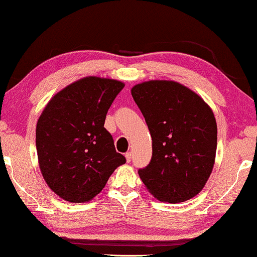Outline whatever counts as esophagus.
Wrapping results in <instances>:
<instances>
[{
    "label": "esophagus",
    "mask_w": 257,
    "mask_h": 257,
    "mask_svg": "<svg viewBox=\"0 0 257 257\" xmlns=\"http://www.w3.org/2000/svg\"><path fill=\"white\" fill-rule=\"evenodd\" d=\"M125 158H126V160H127V163H130V161L132 160V152H127L125 154Z\"/></svg>",
    "instance_id": "esophagus-1"
}]
</instances>
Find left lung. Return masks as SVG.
<instances>
[{
    "mask_svg": "<svg viewBox=\"0 0 257 257\" xmlns=\"http://www.w3.org/2000/svg\"><path fill=\"white\" fill-rule=\"evenodd\" d=\"M131 93L152 137V158L138 171L144 185L170 203L199 194L215 161L213 111L195 92L172 80L138 84Z\"/></svg>",
    "mask_w": 257,
    "mask_h": 257,
    "instance_id": "8db88e82",
    "label": "left lung"
}]
</instances>
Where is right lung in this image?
<instances>
[{
	"label": "right lung",
	"instance_id": "right-lung-1",
	"mask_svg": "<svg viewBox=\"0 0 257 257\" xmlns=\"http://www.w3.org/2000/svg\"><path fill=\"white\" fill-rule=\"evenodd\" d=\"M124 86L114 79L86 77L55 94L42 112L36 126L40 168L49 187L66 201L93 199L126 163L104 127Z\"/></svg>",
	"mask_w": 257,
	"mask_h": 257
}]
</instances>
